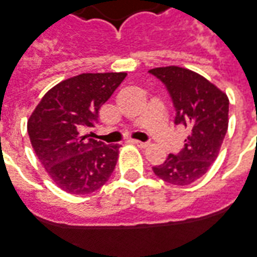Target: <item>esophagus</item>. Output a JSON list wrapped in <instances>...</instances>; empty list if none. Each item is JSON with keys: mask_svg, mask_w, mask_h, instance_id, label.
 <instances>
[{"mask_svg": "<svg viewBox=\"0 0 257 257\" xmlns=\"http://www.w3.org/2000/svg\"><path fill=\"white\" fill-rule=\"evenodd\" d=\"M132 143H134V145H136V146H138V147H142V149H143V147H147V146H149V143H147V142L132 141Z\"/></svg>", "mask_w": 257, "mask_h": 257, "instance_id": "34e87169", "label": "esophagus"}]
</instances>
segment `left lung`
I'll list each match as a JSON object with an SVG mask.
<instances>
[{
  "label": "left lung",
  "mask_w": 257,
  "mask_h": 257,
  "mask_svg": "<svg viewBox=\"0 0 257 257\" xmlns=\"http://www.w3.org/2000/svg\"><path fill=\"white\" fill-rule=\"evenodd\" d=\"M175 107V125L188 131L184 149L153 167L168 184L186 186L202 178L216 161L228 129V97L202 75L181 66L153 68Z\"/></svg>",
  "instance_id": "obj_1"
}]
</instances>
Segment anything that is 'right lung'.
<instances>
[{"instance_id":"right-lung-1","label":"right lung","mask_w":257,"mask_h":257,"mask_svg":"<svg viewBox=\"0 0 257 257\" xmlns=\"http://www.w3.org/2000/svg\"><path fill=\"white\" fill-rule=\"evenodd\" d=\"M125 78V72H105L62 80L43 96L28 119L36 156L62 191L87 195L111 177L119 145H104L85 132L98 122L101 105Z\"/></svg>"}]
</instances>
